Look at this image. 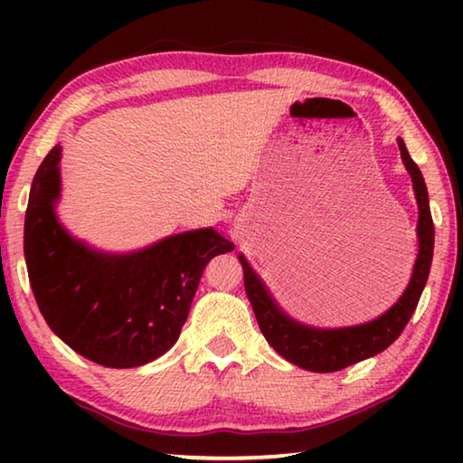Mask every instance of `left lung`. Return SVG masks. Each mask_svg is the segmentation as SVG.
Returning <instances> with one entry per match:
<instances>
[{"label":"left lung","instance_id":"1","mask_svg":"<svg viewBox=\"0 0 463 463\" xmlns=\"http://www.w3.org/2000/svg\"><path fill=\"white\" fill-rule=\"evenodd\" d=\"M398 146H401L404 167L411 174L414 195H417L419 203V255L417 261H414L409 286H406L394 307L388 308L382 317L365 325L343 328H315L296 323L294 318H289L278 307L263 281L250 269L245 257L239 255L242 276H245V292L263 336L281 357L288 359L289 364L302 367V370L318 373L339 372L343 367L378 355L380 351L390 347L401 336L414 308H417L419 298L427 284L430 261H433L435 229L433 218H430L425 179H422L417 163L411 159L402 138H398Z\"/></svg>","mask_w":463,"mask_h":463}]
</instances>
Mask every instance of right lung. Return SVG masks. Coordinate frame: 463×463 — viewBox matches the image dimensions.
<instances>
[{
  "label": "right lung",
  "instance_id": "obj_1",
  "mask_svg": "<svg viewBox=\"0 0 463 463\" xmlns=\"http://www.w3.org/2000/svg\"><path fill=\"white\" fill-rule=\"evenodd\" d=\"M59 163L57 145L36 171L24 221V257L38 308L52 333L90 362H153L182 333L203 268L234 245L214 229H200L127 255L91 249L54 214Z\"/></svg>",
  "mask_w": 463,
  "mask_h": 463
}]
</instances>
